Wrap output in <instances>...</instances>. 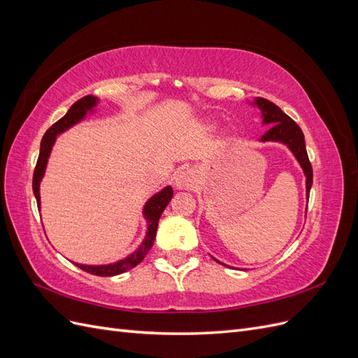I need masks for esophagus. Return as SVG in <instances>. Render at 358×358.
Wrapping results in <instances>:
<instances>
[{
  "instance_id": "obj_1",
  "label": "esophagus",
  "mask_w": 358,
  "mask_h": 358,
  "mask_svg": "<svg viewBox=\"0 0 358 358\" xmlns=\"http://www.w3.org/2000/svg\"><path fill=\"white\" fill-rule=\"evenodd\" d=\"M197 185H199V175L196 170L187 169V170L179 171V175L176 176V180H175L176 189L192 191L197 188Z\"/></svg>"
}]
</instances>
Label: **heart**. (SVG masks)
<instances>
[{"mask_svg": "<svg viewBox=\"0 0 358 358\" xmlns=\"http://www.w3.org/2000/svg\"><path fill=\"white\" fill-rule=\"evenodd\" d=\"M230 142V131H225L222 136V143H229Z\"/></svg>", "mask_w": 358, "mask_h": 358, "instance_id": "heart-1", "label": "heart"}]
</instances>
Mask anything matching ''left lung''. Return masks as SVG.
Listing matches in <instances>:
<instances>
[{
    "instance_id": "left-lung-1",
    "label": "left lung",
    "mask_w": 358,
    "mask_h": 358,
    "mask_svg": "<svg viewBox=\"0 0 358 358\" xmlns=\"http://www.w3.org/2000/svg\"><path fill=\"white\" fill-rule=\"evenodd\" d=\"M252 106H257L259 112H262V122L266 127H270L267 131L262 136V142H278L285 145L291 154L296 157V159L299 161V164L305 173L306 176V200H309V192L312 188V166L308 158V152H306V145H305V136H303V131L300 129V127L292 121V119L285 115L279 107L268 101L266 99H262V96H257V99L251 103ZM215 262L218 259L213 258ZM222 266H227L221 262H218ZM229 267V266H227Z\"/></svg>"
}]
</instances>
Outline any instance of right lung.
Masks as SVG:
<instances>
[{
    "mask_svg": "<svg viewBox=\"0 0 358 358\" xmlns=\"http://www.w3.org/2000/svg\"><path fill=\"white\" fill-rule=\"evenodd\" d=\"M99 101L100 100L94 95L83 96V99H80L79 101H76L70 107V110L64 115L58 122L53 124L45 133V136H43L41 143H40V155H38L37 166L34 170V178H32V191H34L38 209H40V182H41L43 176H45L48 159L50 157L53 145H55L57 137L61 133L67 131V129L71 128L73 125L83 121L88 113H94ZM171 197H173V188L166 187L146 201L145 208H143V216H145L146 224H148V231H146V236H145L142 245H140L133 254H129L124 259H119V262L112 263V264H101V266H88V264H79V263H74V264L80 267L82 270H85V272L96 275V276L121 275V273L127 272V270L136 267L146 257L149 249L152 248L155 236H157L159 216L167 208V204L170 203Z\"/></svg>",
    "mask_w": 358,
    "mask_h": 358,
    "instance_id": "right-lung-1",
    "label": "right lung"
}]
</instances>
